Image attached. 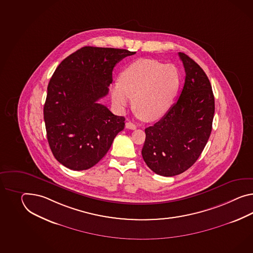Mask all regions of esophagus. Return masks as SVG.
<instances>
[{
  "mask_svg": "<svg viewBox=\"0 0 253 253\" xmlns=\"http://www.w3.org/2000/svg\"><path fill=\"white\" fill-rule=\"evenodd\" d=\"M126 128H127V129H135V124H132V123H130V122H129V123H127V124H126Z\"/></svg>",
  "mask_w": 253,
  "mask_h": 253,
  "instance_id": "obj_1",
  "label": "esophagus"
}]
</instances>
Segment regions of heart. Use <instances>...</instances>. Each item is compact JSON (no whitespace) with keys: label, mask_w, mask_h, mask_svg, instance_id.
<instances>
[{"label":"heart","mask_w":253,"mask_h":253,"mask_svg":"<svg viewBox=\"0 0 253 253\" xmlns=\"http://www.w3.org/2000/svg\"><path fill=\"white\" fill-rule=\"evenodd\" d=\"M119 81L111 86V99L118 110L124 111L133 98L138 116L153 122L170 109L178 90L180 75L172 64L141 58L124 68Z\"/></svg>","instance_id":"b5f03b06"}]
</instances>
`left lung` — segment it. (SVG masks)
I'll use <instances>...</instances> for the list:
<instances>
[{"instance_id": "left-lung-1", "label": "left lung", "mask_w": 253, "mask_h": 253, "mask_svg": "<svg viewBox=\"0 0 253 253\" xmlns=\"http://www.w3.org/2000/svg\"><path fill=\"white\" fill-rule=\"evenodd\" d=\"M185 71L177 101L154 126L145 129L142 158L153 172L173 176L197 162L209 141L215 99L208 76L187 55L179 52Z\"/></svg>"}]
</instances>
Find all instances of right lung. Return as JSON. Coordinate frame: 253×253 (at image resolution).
<instances>
[{"instance_id": "obj_1", "label": "right lung", "mask_w": 253, "mask_h": 253, "mask_svg": "<svg viewBox=\"0 0 253 253\" xmlns=\"http://www.w3.org/2000/svg\"><path fill=\"white\" fill-rule=\"evenodd\" d=\"M129 50L84 46L65 58L52 76L43 106L47 141L55 158L71 170L98 164L124 129L99 99L109 92L118 62Z\"/></svg>"}]
</instances>
